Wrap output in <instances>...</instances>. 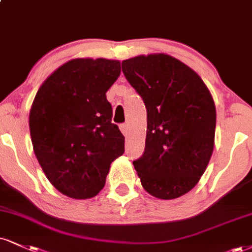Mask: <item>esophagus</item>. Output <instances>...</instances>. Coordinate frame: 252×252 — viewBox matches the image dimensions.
I'll use <instances>...</instances> for the list:
<instances>
[{
    "instance_id": "1",
    "label": "esophagus",
    "mask_w": 252,
    "mask_h": 252,
    "mask_svg": "<svg viewBox=\"0 0 252 252\" xmlns=\"http://www.w3.org/2000/svg\"><path fill=\"white\" fill-rule=\"evenodd\" d=\"M121 128V131L123 132V135H128V124H122V126H120Z\"/></svg>"
}]
</instances>
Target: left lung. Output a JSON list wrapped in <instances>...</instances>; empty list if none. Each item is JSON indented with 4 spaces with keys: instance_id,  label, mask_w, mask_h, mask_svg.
Wrapping results in <instances>:
<instances>
[{
    "instance_id": "8db88e82",
    "label": "left lung",
    "mask_w": 252,
    "mask_h": 252,
    "mask_svg": "<svg viewBox=\"0 0 252 252\" xmlns=\"http://www.w3.org/2000/svg\"><path fill=\"white\" fill-rule=\"evenodd\" d=\"M122 70L147 108L144 154L132 162L142 187L159 199L186 195L213 155V96L195 70L166 54L124 60Z\"/></svg>"
}]
</instances>
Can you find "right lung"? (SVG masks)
<instances>
[{"mask_svg": "<svg viewBox=\"0 0 252 252\" xmlns=\"http://www.w3.org/2000/svg\"><path fill=\"white\" fill-rule=\"evenodd\" d=\"M120 74L117 60H70L47 77L30 108L36 158L50 183L70 198L96 196L124 153L105 95Z\"/></svg>", "mask_w": 252, "mask_h": 252, "instance_id": "1", "label": "right lung"}]
</instances>
